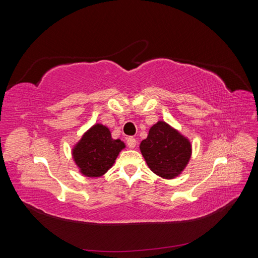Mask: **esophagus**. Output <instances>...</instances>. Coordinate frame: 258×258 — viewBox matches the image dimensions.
<instances>
[{
	"mask_svg": "<svg viewBox=\"0 0 258 258\" xmlns=\"http://www.w3.org/2000/svg\"><path fill=\"white\" fill-rule=\"evenodd\" d=\"M127 145L129 148H135L137 145V140L132 137H129L127 139Z\"/></svg>",
	"mask_w": 258,
	"mask_h": 258,
	"instance_id": "obj_1",
	"label": "esophagus"
}]
</instances>
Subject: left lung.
Wrapping results in <instances>:
<instances>
[{
	"label": "left lung",
	"instance_id": "obj_1",
	"mask_svg": "<svg viewBox=\"0 0 258 258\" xmlns=\"http://www.w3.org/2000/svg\"><path fill=\"white\" fill-rule=\"evenodd\" d=\"M143 157L155 174L172 179L181 175L191 157L189 139L159 120L151 127L148 136L140 144Z\"/></svg>",
	"mask_w": 258,
	"mask_h": 258
}]
</instances>
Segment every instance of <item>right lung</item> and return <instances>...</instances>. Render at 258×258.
I'll return each mask as SVG.
<instances>
[{
  "instance_id": "right-lung-1",
  "label": "right lung",
  "mask_w": 258,
  "mask_h": 258,
  "mask_svg": "<svg viewBox=\"0 0 258 258\" xmlns=\"http://www.w3.org/2000/svg\"><path fill=\"white\" fill-rule=\"evenodd\" d=\"M124 147L121 140L112 138L106 126L95 123L73 146L72 157L84 176L100 177L113 167Z\"/></svg>"
}]
</instances>
